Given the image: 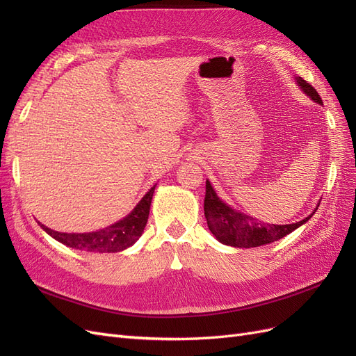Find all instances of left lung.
<instances>
[{
    "label": "left lung",
    "mask_w": 356,
    "mask_h": 356,
    "mask_svg": "<svg viewBox=\"0 0 356 356\" xmlns=\"http://www.w3.org/2000/svg\"><path fill=\"white\" fill-rule=\"evenodd\" d=\"M296 80L297 84L300 86V89L303 90L312 101L322 105L321 96L306 80L301 77H296ZM318 208L319 204H316L315 211L312 212L309 217L293 224H264L254 217H250V215L233 209L227 203H224L212 188L211 182L207 179L204 217H207L211 233L217 238V241L229 246L254 248L282 239L284 236L294 232L301 224H305L307 220H310L312 215L316 212Z\"/></svg>",
    "instance_id": "obj_1"
}]
</instances>
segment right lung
Masks as SVG:
<instances>
[{
	"instance_id": "right-lung-1",
	"label": "right lung",
	"mask_w": 356,
	"mask_h": 356,
	"mask_svg": "<svg viewBox=\"0 0 356 356\" xmlns=\"http://www.w3.org/2000/svg\"><path fill=\"white\" fill-rule=\"evenodd\" d=\"M156 186H153L147 191V195L139 200V203L134 208V211L126 215L120 221H117L108 227L101 229L98 232L89 233H62L55 232L44 224H40V227L50 234L53 239L67 245L75 250L89 251V252H120L126 248L132 246L141 234L148 221L149 207H152V199Z\"/></svg>"
}]
</instances>
